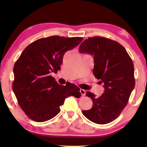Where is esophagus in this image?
Returning a JSON list of instances; mask_svg holds the SVG:
<instances>
[{
    "label": "esophagus",
    "mask_w": 147,
    "mask_h": 147,
    "mask_svg": "<svg viewBox=\"0 0 147 147\" xmlns=\"http://www.w3.org/2000/svg\"><path fill=\"white\" fill-rule=\"evenodd\" d=\"M80 93H81V94H82V95L85 96L86 94V91L83 89H80Z\"/></svg>",
    "instance_id": "1"
}]
</instances>
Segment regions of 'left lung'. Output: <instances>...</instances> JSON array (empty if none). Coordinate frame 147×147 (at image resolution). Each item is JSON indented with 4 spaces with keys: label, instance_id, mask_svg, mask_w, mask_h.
<instances>
[{
    "label": "left lung",
    "instance_id": "obj_1",
    "mask_svg": "<svg viewBox=\"0 0 147 147\" xmlns=\"http://www.w3.org/2000/svg\"><path fill=\"white\" fill-rule=\"evenodd\" d=\"M79 52L93 56V74L104 84L105 88L98 98L87 92L86 96L92 100L93 106L82 113L96 124L111 123L126 107L135 87L132 59L120 43L102 36L89 37L81 43Z\"/></svg>",
    "mask_w": 147,
    "mask_h": 147
}]
</instances>
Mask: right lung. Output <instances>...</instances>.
<instances>
[{
  "label": "right lung",
  "mask_w": 147,
  "mask_h": 147,
  "mask_svg": "<svg viewBox=\"0 0 147 147\" xmlns=\"http://www.w3.org/2000/svg\"><path fill=\"white\" fill-rule=\"evenodd\" d=\"M83 39L59 36L40 38L27 46L15 62L12 90L18 104L31 119H51L60 112L65 98L81 96L76 85L70 83L60 85L51 73H57L65 53Z\"/></svg>",
  "instance_id": "obj_1"
}]
</instances>
